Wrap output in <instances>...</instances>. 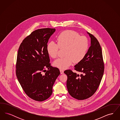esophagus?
Instances as JSON below:
<instances>
[{
    "mask_svg": "<svg viewBox=\"0 0 120 120\" xmlns=\"http://www.w3.org/2000/svg\"><path fill=\"white\" fill-rule=\"evenodd\" d=\"M60 73L61 74H63L64 73V71L62 70V69H60Z\"/></svg>",
    "mask_w": 120,
    "mask_h": 120,
    "instance_id": "34e87169",
    "label": "esophagus"
}]
</instances>
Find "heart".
I'll use <instances>...</instances> for the list:
<instances>
[{"instance_id": "1", "label": "heart", "mask_w": 120, "mask_h": 120, "mask_svg": "<svg viewBox=\"0 0 120 120\" xmlns=\"http://www.w3.org/2000/svg\"><path fill=\"white\" fill-rule=\"evenodd\" d=\"M57 44L51 42L47 46V51L52 58L57 56L59 49H64L65 57L59 58L53 62V66L58 68L65 69L73 63L81 62L86 57L89 49V41L85 36L74 30L63 31L57 37Z\"/></svg>"}]
</instances>
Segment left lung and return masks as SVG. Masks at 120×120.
Returning <instances> with one entry per match:
<instances>
[{"label":"left lung","instance_id":"8db88e82","mask_svg":"<svg viewBox=\"0 0 120 120\" xmlns=\"http://www.w3.org/2000/svg\"><path fill=\"white\" fill-rule=\"evenodd\" d=\"M88 33L91 38V46L85 58L75 66V70L81 75L73 72L71 70L64 71L68 76L67 86L69 94L81 100L91 97L97 91L104 71L100 44L93 34Z\"/></svg>","mask_w":120,"mask_h":120}]
</instances>
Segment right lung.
Segmentation results:
<instances>
[{
	"label": "right lung",
	"mask_w": 120,
	"mask_h": 120,
	"mask_svg": "<svg viewBox=\"0 0 120 120\" xmlns=\"http://www.w3.org/2000/svg\"><path fill=\"white\" fill-rule=\"evenodd\" d=\"M55 30H35L23 40L18 50L17 80L26 94L35 101L42 102L51 95L52 86L60 74L58 68L51 66L47 51L49 40Z\"/></svg>",
	"instance_id": "right-lung-1"
}]
</instances>
